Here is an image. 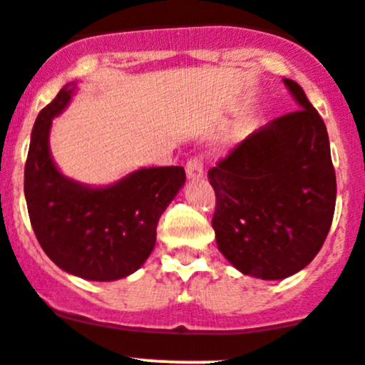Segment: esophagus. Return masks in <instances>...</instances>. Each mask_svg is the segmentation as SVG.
<instances>
[{
  "label": "esophagus",
  "mask_w": 365,
  "mask_h": 365,
  "mask_svg": "<svg viewBox=\"0 0 365 365\" xmlns=\"http://www.w3.org/2000/svg\"><path fill=\"white\" fill-rule=\"evenodd\" d=\"M186 175L190 179H197V178H202V175H204V163H202L200 158L195 156V158H191V160H187Z\"/></svg>",
  "instance_id": "34e87169"
}]
</instances>
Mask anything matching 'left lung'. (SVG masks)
I'll list each match as a JSON object with an SVG mask.
<instances>
[{"instance_id": "1", "label": "left lung", "mask_w": 365, "mask_h": 365, "mask_svg": "<svg viewBox=\"0 0 365 365\" xmlns=\"http://www.w3.org/2000/svg\"><path fill=\"white\" fill-rule=\"evenodd\" d=\"M298 104L252 133L209 170L218 250L245 275L280 280L317 255L335 211L327 125L293 79Z\"/></svg>"}]
</instances>
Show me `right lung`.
I'll list each match as a JSON object with an SVG mask.
<instances>
[{
	"mask_svg": "<svg viewBox=\"0 0 365 365\" xmlns=\"http://www.w3.org/2000/svg\"><path fill=\"white\" fill-rule=\"evenodd\" d=\"M67 83L38 113L24 167V197L42 250L71 275L97 282L135 273L156 245L160 216L184 186L182 167H150L108 186L65 178L49 150L53 118L71 103Z\"/></svg>",
	"mask_w": 365,
	"mask_h": 365,
	"instance_id": "obj_1",
	"label": "right lung"
}]
</instances>
